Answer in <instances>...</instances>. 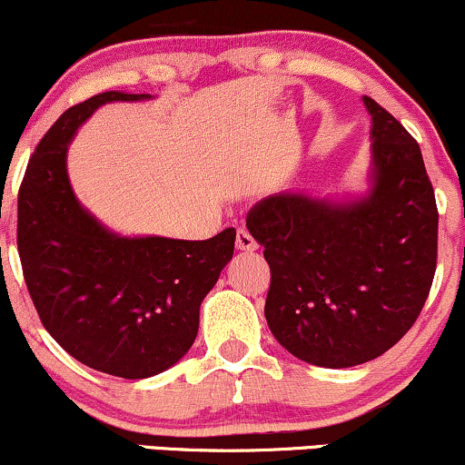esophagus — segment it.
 <instances>
[{
    "label": "esophagus",
    "mask_w": 465,
    "mask_h": 465,
    "mask_svg": "<svg viewBox=\"0 0 465 465\" xmlns=\"http://www.w3.org/2000/svg\"><path fill=\"white\" fill-rule=\"evenodd\" d=\"M236 246L240 251H255L257 242H255V238H252L251 233L246 232V229H238V232H236Z\"/></svg>",
    "instance_id": "34e87169"
}]
</instances>
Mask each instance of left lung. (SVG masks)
Instances as JSON below:
<instances>
[{"instance_id": "8db88e82", "label": "left lung", "mask_w": 465, "mask_h": 465, "mask_svg": "<svg viewBox=\"0 0 465 465\" xmlns=\"http://www.w3.org/2000/svg\"><path fill=\"white\" fill-rule=\"evenodd\" d=\"M371 189L354 202L276 193L246 214L270 266L266 322L301 361H373L412 328L438 260V208L419 143L373 98Z\"/></svg>"}]
</instances>
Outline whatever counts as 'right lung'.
<instances>
[{
    "label": "right lung",
    "instance_id": "obj_1",
    "mask_svg": "<svg viewBox=\"0 0 465 465\" xmlns=\"http://www.w3.org/2000/svg\"><path fill=\"white\" fill-rule=\"evenodd\" d=\"M150 94L103 92L64 111L34 150L19 189L16 244L40 322L96 371L143 380L173 367L199 331V307L233 255L236 229L208 240L126 238L74 197L66 152L104 103Z\"/></svg>",
    "mask_w": 465,
    "mask_h": 465
}]
</instances>
